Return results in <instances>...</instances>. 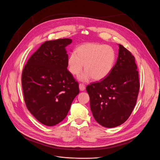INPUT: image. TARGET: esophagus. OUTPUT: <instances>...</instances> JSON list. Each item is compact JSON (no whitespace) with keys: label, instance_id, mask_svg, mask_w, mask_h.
Segmentation results:
<instances>
[{"label":"esophagus","instance_id":"1","mask_svg":"<svg viewBox=\"0 0 160 160\" xmlns=\"http://www.w3.org/2000/svg\"><path fill=\"white\" fill-rule=\"evenodd\" d=\"M79 88H80V90L83 91V90H85V86L82 83H80L79 84Z\"/></svg>","mask_w":160,"mask_h":160}]
</instances>
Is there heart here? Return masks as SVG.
<instances>
[{"instance_id":"b5f03b06","label":"heart","mask_w":160,"mask_h":160,"mask_svg":"<svg viewBox=\"0 0 160 160\" xmlns=\"http://www.w3.org/2000/svg\"><path fill=\"white\" fill-rule=\"evenodd\" d=\"M77 52H72L68 59V66L73 75H78L83 68L85 72L78 79L88 81L91 78L99 81L106 78L111 73L115 61L114 49L107 45L88 43L79 46Z\"/></svg>"}]
</instances>
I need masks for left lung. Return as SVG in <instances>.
Segmentation results:
<instances>
[{"instance_id": "obj_1", "label": "left lung", "mask_w": 160, "mask_h": 160, "mask_svg": "<svg viewBox=\"0 0 160 160\" xmlns=\"http://www.w3.org/2000/svg\"><path fill=\"white\" fill-rule=\"evenodd\" d=\"M118 45L117 61L109 75L86 87L93 117L107 128L118 127L129 118L140 87L134 56L122 45Z\"/></svg>"}]
</instances>
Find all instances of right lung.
Masks as SVG:
<instances>
[{
	"mask_svg": "<svg viewBox=\"0 0 160 160\" xmlns=\"http://www.w3.org/2000/svg\"><path fill=\"white\" fill-rule=\"evenodd\" d=\"M72 42L70 38L45 42L31 56L22 72L26 106L45 125L54 126L62 121L79 94L78 83L67 70L65 48Z\"/></svg>",
	"mask_w": 160,
	"mask_h": 160,
	"instance_id": "1",
	"label": "right lung"
}]
</instances>
